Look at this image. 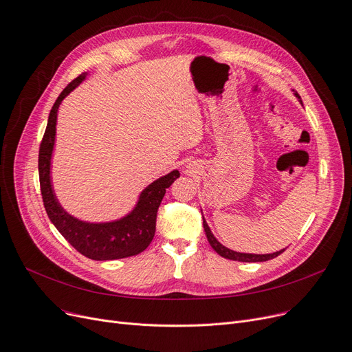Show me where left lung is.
I'll list each match as a JSON object with an SVG mask.
<instances>
[{
    "mask_svg": "<svg viewBox=\"0 0 352 352\" xmlns=\"http://www.w3.org/2000/svg\"><path fill=\"white\" fill-rule=\"evenodd\" d=\"M294 96H296V98L302 103V100H301L300 95H298L296 91H294ZM203 227H204V232H206V236H208V240H209L210 245L213 247V250H214L217 254H220L221 257H224V258L234 260V261H243V263H258V261H267V260L276 258L277 256H280V254L284 252V249H283V250H280V252L268 253V254L239 253V252H234V250L227 249L226 245H223V244H221V243H220V241L213 236V233H212V230H210V227H209L208 221L204 220V217H203Z\"/></svg>",
    "mask_w": 352,
    "mask_h": 352,
    "instance_id": "obj_1",
    "label": "left lung"
}]
</instances>
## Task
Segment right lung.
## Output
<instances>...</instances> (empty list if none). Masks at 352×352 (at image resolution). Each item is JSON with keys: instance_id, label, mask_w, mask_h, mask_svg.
<instances>
[{"instance_id": "1", "label": "right lung", "mask_w": 352, "mask_h": 352, "mask_svg": "<svg viewBox=\"0 0 352 352\" xmlns=\"http://www.w3.org/2000/svg\"><path fill=\"white\" fill-rule=\"evenodd\" d=\"M88 76L80 74L60 92L48 116L47 129L39 146L38 172L41 195H43L47 214L56 230L80 254L96 261H108L136 256L146 250L156 232V214L160 201L169 186L180 176L179 170H172L144 188L135 208L120 219L111 221H85L69 214L59 203L52 186V153L55 148L56 118L59 105L78 85Z\"/></svg>"}]
</instances>
